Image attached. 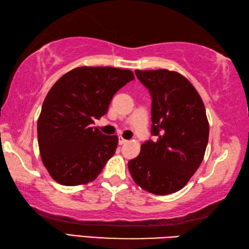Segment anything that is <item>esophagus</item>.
Masks as SVG:
<instances>
[{
    "label": "esophagus",
    "mask_w": 249,
    "mask_h": 249,
    "mask_svg": "<svg viewBox=\"0 0 249 249\" xmlns=\"http://www.w3.org/2000/svg\"><path fill=\"white\" fill-rule=\"evenodd\" d=\"M126 142H127V140H125L124 138H122V137H119V144H120V145L125 144Z\"/></svg>",
    "instance_id": "1"
}]
</instances>
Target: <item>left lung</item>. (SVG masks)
<instances>
[{
    "instance_id": "left-lung-1",
    "label": "left lung",
    "mask_w": 249,
    "mask_h": 249,
    "mask_svg": "<svg viewBox=\"0 0 249 249\" xmlns=\"http://www.w3.org/2000/svg\"><path fill=\"white\" fill-rule=\"evenodd\" d=\"M152 98L151 135L128 161L141 188L165 196L182 189L203 160L209 122L202 99L184 76L167 70L136 71Z\"/></svg>"
}]
</instances>
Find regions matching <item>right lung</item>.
I'll list each match as a JSON object with an SVG mask.
<instances>
[{
	"label": "right lung",
	"instance_id": "obj_1",
	"mask_svg": "<svg viewBox=\"0 0 249 249\" xmlns=\"http://www.w3.org/2000/svg\"><path fill=\"white\" fill-rule=\"evenodd\" d=\"M134 79L127 70L82 66L51 88L37 122V137L44 166L57 183L87 184L103 171L119 139L91 124L108 112L114 94Z\"/></svg>",
	"mask_w": 249,
	"mask_h": 249
}]
</instances>
